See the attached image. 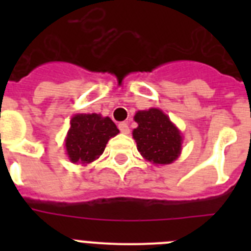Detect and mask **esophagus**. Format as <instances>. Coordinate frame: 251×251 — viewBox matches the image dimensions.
Segmentation results:
<instances>
[{"label":"esophagus","mask_w":251,"mask_h":251,"mask_svg":"<svg viewBox=\"0 0 251 251\" xmlns=\"http://www.w3.org/2000/svg\"><path fill=\"white\" fill-rule=\"evenodd\" d=\"M118 128L122 133H124V134H128V133H129V127H128V123H126V122L119 123Z\"/></svg>","instance_id":"esophagus-1"}]
</instances>
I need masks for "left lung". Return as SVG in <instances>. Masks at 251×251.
<instances>
[{
	"label": "left lung",
	"instance_id": "1",
	"mask_svg": "<svg viewBox=\"0 0 251 251\" xmlns=\"http://www.w3.org/2000/svg\"><path fill=\"white\" fill-rule=\"evenodd\" d=\"M138 127L133 138L141 154L156 165H168L181 152V136L167 115L156 108L139 110L134 117Z\"/></svg>",
	"mask_w": 251,
	"mask_h": 251
}]
</instances>
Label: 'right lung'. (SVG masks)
I'll return each mask as SVG.
<instances>
[{
	"label": "right lung",
	"mask_w": 251,
	"mask_h": 251,
	"mask_svg": "<svg viewBox=\"0 0 251 251\" xmlns=\"http://www.w3.org/2000/svg\"><path fill=\"white\" fill-rule=\"evenodd\" d=\"M119 129L110 118L99 114H76L70 122L65 147L70 161L88 165L98 158Z\"/></svg>",
	"instance_id": "add662e5"
}]
</instances>
